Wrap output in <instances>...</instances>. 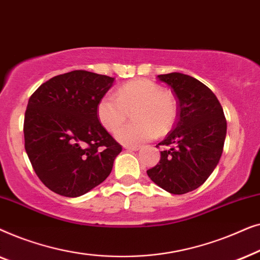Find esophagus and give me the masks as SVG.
I'll return each instance as SVG.
<instances>
[{
	"mask_svg": "<svg viewBox=\"0 0 260 260\" xmlns=\"http://www.w3.org/2000/svg\"><path fill=\"white\" fill-rule=\"evenodd\" d=\"M124 148L126 149V150H138V149H140L141 147L140 145H124Z\"/></svg>",
	"mask_w": 260,
	"mask_h": 260,
	"instance_id": "obj_1",
	"label": "esophagus"
}]
</instances>
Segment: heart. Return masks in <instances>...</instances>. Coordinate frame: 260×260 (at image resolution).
<instances>
[{"label": "heart", "instance_id": "heart-1", "mask_svg": "<svg viewBox=\"0 0 260 260\" xmlns=\"http://www.w3.org/2000/svg\"><path fill=\"white\" fill-rule=\"evenodd\" d=\"M133 112L135 122L121 124ZM179 105L173 93L149 79H135L122 85L116 97L106 93L99 99L97 116L109 133L125 144H138L155 137L156 133L166 134L176 122Z\"/></svg>", "mask_w": 260, "mask_h": 260}]
</instances>
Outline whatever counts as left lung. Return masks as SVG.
Listing matches in <instances>:
<instances>
[{"mask_svg": "<svg viewBox=\"0 0 260 260\" xmlns=\"http://www.w3.org/2000/svg\"><path fill=\"white\" fill-rule=\"evenodd\" d=\"M175 94V125L156 147H165L148 176L172 194H186L208 179L223 150L227 123L222 106L205 84L182 73L159 74Z\"/></svg>", "mask_w": 260, "mask_h": 260, "instance_id": "obj_1", "label": "left lung"}]
</instances>
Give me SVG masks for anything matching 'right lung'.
<instances>
[{"label": "right lung", "mask_w": 260, "mask_h": 260, "mask_svg": "<svg viewBox=\"0 0 260 260\" xmlns=\"http://www.w3.org/2000/svg\"><path fill=\"white\" fill-rule=\"evenodd\" d=\"M113 78L77 70L38 87L24 113V149L35 174L48 189L80 197L112 170L122 145L99 122V99Z\"/></svg>", "instance_id": "right-lung-1"}]
</instances>
